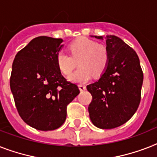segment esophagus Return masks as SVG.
<instances>
[{
	"mask_svg": "<svg viewBox=\"0 0 157 157\" xmlns=\"http://www.w3.org/2000/svg\"><path fill=\"white\" fill-rule=\"evenodd\" d=\"M79 89H80V90L81 91H84V90H86V86H85V85H79Z\"/></svg>",
	"mask_w": 157,
	"mask_h": 157,
	"instance_id": "obj_1",
	"label": "esophagus"
}]
</instances>
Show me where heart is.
<instances>
[{"mask_svg":"<svg viewBox=\"0 0 157 157\" xmlns=\"http://www.w3.org/2000/svg\"><path fill=\"white\" fill-rule=\"evenodd\" d=\"M71 56L63 51L56 55V64L63 75H69L76 66L78 69L68 76V80L75 83H85L93 74L100 76L105 72L109 62V52L105 45L86 37H80L69 45Z\"/></svg>","mask_w":157,"mask_h":157,"instance_id":"heart-1","label":"heart"}]
</instances>
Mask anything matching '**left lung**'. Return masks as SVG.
Returning a JSON list of instances; mask_svg holds the SVG:
<instances>
[{"label": "left lung", "mask_w": 157, "mask_h": 157, "mask_svg": "<svg viewBox=\"0 0 157 157\" xmlns=\"http://www.w3.org/2000/svg\"><path fill=\"white\" fill-rule=\"evenodd\" d=\"M105 39L109 62L98 81L87 85L93 97L88 109L94 126L112 129L127 123L138 109L144 74L131 47L114 35H106Z\"/></svg>", "instance_id": "obj_1"}]
</instances>
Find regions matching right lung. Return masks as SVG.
Here are the masks:
<instances>
[{
	"label": "right lung",
	"mask_w": 157,
	"mask_h": 157,
	"mask_svg": "<svg viewBox=\"0 0 157 157\" xmlns=\"http://www.w3.org/2000/svg\"><path fill=\"white\" fill-rule=\"evenodd\" d=\"M63 39L39 36L17 53L13 62L10 89L22 120L39 131L61 127L67 105L80 93L56 64Z\"/></svg>",
	"instance_id": "obj_1"
}]
</instances>
